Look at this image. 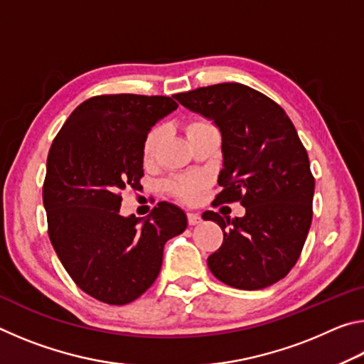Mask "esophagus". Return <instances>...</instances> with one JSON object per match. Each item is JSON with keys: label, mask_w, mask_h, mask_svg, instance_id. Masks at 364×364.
<instances>
[{"label": "esophagus", "mask_w": 364, "mask_h": 364, "mask_svg": "<svg viewBox=\"0 0 364 364\" xmlns=\"http://www.w3.org/2000/svg\"><path fill=\"white\" fill-rule=\"evenodd\" d=\"M200 221H202V218H200L199 213H194V212H189V213H188V223H189L191 226L199 225Z\"/></svg>", "instance_id": "esophagus-1"}]
</instances>
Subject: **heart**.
I'll return each mask as SVG.
<instances>
[{"label":"heart","mask_w":364,"mask_h":364,"mask_svg":"<svg viewBox=\"0 0 364 364\" xmlns=\"http://www.w3.org/2000/svg\"><path fill=\"white\" fill-rule=\"evenodd\" d=\"M208 130H217L210 120L204 119V117H194L191 119L186 127H184V132H186V136L191 141L197 134L208 132ZM164 136V127H152L143 141V157L144 162H151L156 157L160 141ZM205 186V180L199 175H189V176H175L167 181V189L170 194H173L176 199L181 202H186V204H193L197 200L200 191Z\"/></svg>","instance_id":"obj_1"}]
</instances>
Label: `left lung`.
Segmentation results:
<instances>
[{
	"mask_svg": "<svg viewBox=\"0 0 364 364\" xmlns=\"http://www.w3.org/2000/svg\"><path fill=\"white\" fill-rule=\"evenodd\" d=\"M175 100L220 128L223 189L213 205L245 207L241 218L212 210L202 215L223 230V244L207 258L208 268L242 291L274 284L297 263L313 218L315 178L294 123L279 104L241 83L204 86Z\"/></svg>",
	"mask_w": 364,
	"mask_h": 364,
	"instance_id": "left-lung-1",
	"label": "left lung"
}]
</instances>
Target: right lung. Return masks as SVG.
Instances as JSON below:
<instances>
[{"label": "right lung", "instance_id": "right-lung-1", "mask_svg": "<svg viewBox=\"0 0 364 364\" xmlns=\"http://www.w3.org/2000/svg\"><path fill=\"white\" fill-rule=\"evenodd\" d=\"M176 107L168 96L90 97L49 149L43 183L49 241L73 282L104 304L143 295L162 268L165 242L188 226L168 202L143 221L120 215L122 191L138 189L144 176V136Z\"/></svg>", "mask_w": 364, "mask_h": 364}]
</instances>
